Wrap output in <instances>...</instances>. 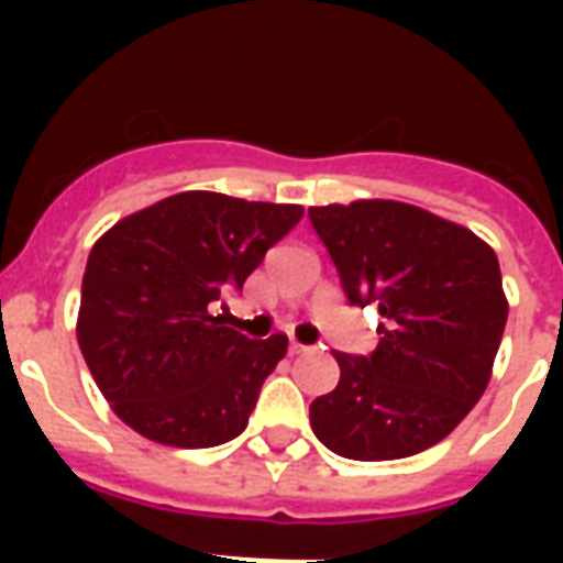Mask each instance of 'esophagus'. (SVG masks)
I'll use <instances>...</instances> for the list:
<instances>
[{"label":"esophagus","mask_w":563,"mask_h":563,"mask_svg":"<svg viewBox=\"0 0 563 563\" xmlns=\"http://www.w3.org/2000/svg\"><path fill=\"white\" fill-rule=\"evenodd\" d=\"M307 350H310V346H305V343H298V341L289 343V353L292 355H301V353H307Z\"/></svg>","instance_id":"34e87169"}]
</instances>
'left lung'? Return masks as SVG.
I'll return each instance as SVG.
<instances>
[{"instance_id":"1","label":"left lung","mask_w":563,"mask_h":563,"mask_svg":"<svg viewBox=\"0 0 563 563\" xmlns=\"http://www.w3.org/2000/svg\"><path fill=\"white\" fill-rule=\"evenodd\" d=\"M350 305L379 310L371 355L334 353L341 383L310 404L313 434L343 459L434 446L483 398L507 325L492 246L422 208L365 198L310 208Z\"/></svg>"}]
</instances>
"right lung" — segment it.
<instances>
[{"label":"right lung","instance_id":"1","mask_svg":"<svg viewBox=\"0 0 563 563\" xmlns=\"http://www.w3.org/2000/svg\"><path fill=\"white\" fill-rule=\"evenodd\" d=\"M305 217L222 192H177L120 220L84 271L78 343L129 428L162 446H220L246 428L286 334L250 341L213 307L241 292Z\"/></svg>","mask_w":563,"mask_h":563}]
</instances>
